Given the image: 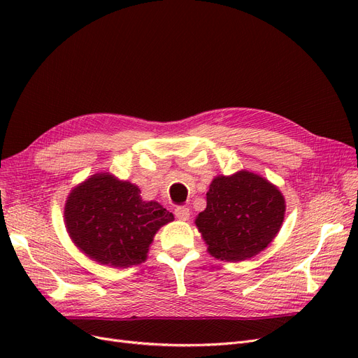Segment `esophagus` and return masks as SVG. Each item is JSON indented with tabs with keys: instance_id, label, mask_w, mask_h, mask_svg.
<instances>
[{
	"instance_id": "1",
	"label": "esophagus",
	"mask_w": 358,
	"mask_h": 358,
	"mask_svg": "<svg viewBox=\"0 0 358 358\" xmlns=\"http://www.w3.org/2000/svg\"><path fill=\"white\" fill-rule=\"evenodd\" d=\"M174 215L177 219L180 220H187L190 217V210L185 208V206H177L176 210H174Z\"/></svg>"
}]
</instances>
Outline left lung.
<instances>
[{"instance_id":"1","label":"left lung","mask_w":358,"mask_h":358,"mask_svg":"<svg viewBox=\"0 0 358 358\" xmlns=\"http://www.w3.org/2000/svg\"><path fill=\"white\" fill-rule=\"evenodd\" d=\"M208 206L196 227L209 252L224 261H243L264 250L280 231L286 204L262 177L241 171L216 177L206 194Z\"/></svg>"}]
</instances>
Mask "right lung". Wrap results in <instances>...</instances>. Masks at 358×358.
I'll return each mask as SVG.
<instances>
[{"instance_id":"add662e5","label":"right lung","mask_w":358,"mask_h":358,"mask_svg":"<svg viewBox=\"0 0 358 358\" xmlns=\"http://www.w3.org/2000/svg\"><path fill=\"white\" fill-rule=\"evenodd\" d=\"M174 219L141 190L108 174H96L72 190L65 204L66 229L84 254L115 268L146 259L149 243L162 224Z\"/></svg>"}]
</instances>
